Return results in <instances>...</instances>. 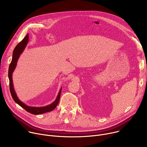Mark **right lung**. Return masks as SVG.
<instances>
[{
  "label": "right lung",
  "mask_w": 147,
  "mask_h": 147,
  "mask_svg": "<svg viewBox=\"0 0 147 147\" xmlns=\"http://www.w3.org/2000/svg\"><path fill=\"white\" fill-rule=\"evenodd\" d=\"M28 34H27V35L24 38V39L20 42V43L17 44V45L16 47L13 51V54L12 57V60L10 64L9 67V72H8V76H9V84H10V91L11 95V96L13 99V100L18 104L20 107H22L23 108H24L26 111L28 112L32 113L33 115H40L45 113L47 112H51L53 111L54 109L56 108L57 105H58L60 100V94L61 91V88L59 91V92L57 96V98L56 100L52 103L51 104L49 105L48 106L44 107H29L26 105L23 102L21 101L17 97L16 93L14 91V87H13V80H12V74L16 67L17 63L18 61V59L20 56V55L22 53L23 51L24 50L25 48L27 46V44L28 42Z\"/></svg>",
  "instance_id": "add662e5"
}]
</instances>
